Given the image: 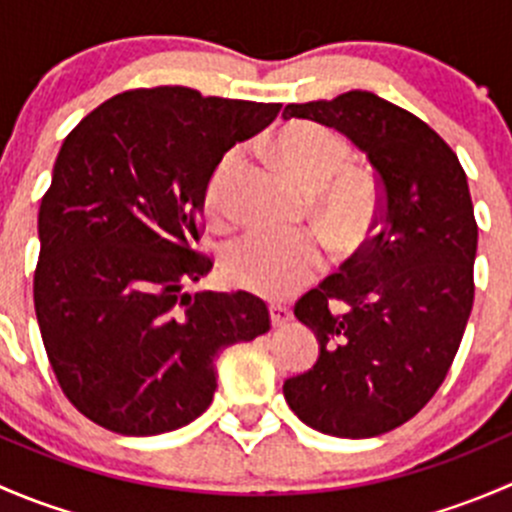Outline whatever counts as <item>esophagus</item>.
I'll return each instance as SVG.
<instances>
[{
	"mask_svg": "<svg viewBox=\"0 0 512 512\" xmlns=\"http://www.w3.org/2000/svg\"><path fill=\"white\" fill-rule=\"evenodd\" d=\"M270 317H272V324H275V327H285L289 319H292V312H289L285 304H272Z\"/></svg>",
	"mask_w": 512,
	"mask_h": 512,
	"instance_id": "esophagus-1",
	"label": "esophagus"
}]
</instances>
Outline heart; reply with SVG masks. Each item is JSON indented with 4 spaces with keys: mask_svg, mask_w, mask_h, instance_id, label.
Segmentation results:
<instances>
[{
    "mask_svg": "<svg viewBox=\"0 0 512 512\" xmlns=\"http://www.w3.org/2000/svg\"><path fill=\"white\" fill-rule=\"evenodd\" d=\"M282 165L317 190V218L329 242L342 255H352L379 215V185L364 170L349 168L354 151L334 128L312 121H294L275 136ZM240 148H230L215 163L205 185V213L220 220L227 213V188L240 168ZM223 270L232 285L262 297H289L324 270L322 242L312 232L247 230L227 242Z\"/></svg>",
    "mask_w": 512,
    "mask_h": 512,
    "instance_id": "heart-1",
    "label": "heart"
}]
</instances>
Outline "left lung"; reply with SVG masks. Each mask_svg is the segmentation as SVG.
Instances as JSON below:
<instances>
[{
    "instance_id": "obj_1",
    "label": "left lung",
    "mask_w": 512,
    "mask_h": 512,
    "mask_svg": "<svg viewBox=\"0 0 512 512\" xmlns=\"http://www.w3.org/2000/svg\"><path fill=\"white\" fill-rule=\"evenodd\" d=\"M282 116L344 133L381 190L376 235L294 304L319 359L282 391L314 431L381 436L433 399L471 317L478 225L466 170L428 123L369 91L289 103Z\"/></svg>"
}]
</instances>
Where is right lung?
Wrapping results in <instances>:
<instances>
[{"instance_id":"1","label":"right lung","mask_w":512,"mask_h":512,"mask_svg":"<svg viewBox=\"0 0 512 512\" xmlns=\"http://www.w3.org/2000/svg\"><path fill=\"white\" fill-rule=\"evenodd\" d=\"M282 103L131 89L66 136L39 208L34 309L66 399L123 436L195 421L215 356L270 329L250 292L183 294L213 267L195 250L215 163Z\"/></svg>"}]
</instances>
